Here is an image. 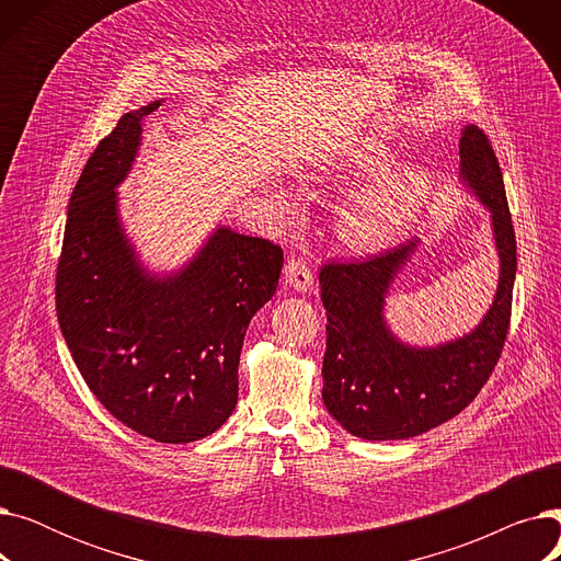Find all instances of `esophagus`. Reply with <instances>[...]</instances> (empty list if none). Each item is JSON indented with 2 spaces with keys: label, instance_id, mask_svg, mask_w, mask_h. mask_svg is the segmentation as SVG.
Masks as SVG:
<instances>
[{
  "label": "esophagus",
  "instance_id": "obj_1",
  "mask_svg": "<svg viewBox=\"0 0 561 561\" xmlns=\"http://www.w3.org/2000/svg\"><path fill=\"white\" fill-rule=\"evenodd\" d=\"M286 282L296 290H307L313 284V268L311 261L305 254H293L284 265Z\"/></svg>",
  "mask_w": 561,
  "mask_h": 561
}]
</instances>
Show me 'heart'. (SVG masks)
Segmentation results:
<instances>
[{
    "label": "heart",
    "mask_w": 561,
    "mask_h": 561,
    "mask_svg": "<svg viewBox=\"0 0 561 561\" xmlns=\"http://www.w3.org/2000/svg\"><path fill=\"white\" fill-rule=\"evenodd\" d=\"M385 154L379 142H364L357 152L364 161H375ZM427 193L425 174L414 170L385 172L373 182L350 195L343 225L347 236L359 245H375L387 241L411 216L416 214Z\"/></svg>",
    "instance_id": "heart-1"
}]
</instances>
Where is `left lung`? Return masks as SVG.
Segmentation results:
<instances>
[{"mask_svg":"<svg viewBox=\"0 0 561 561\" xmlns=\"http://www.w3.org/2000/svg\"><path fill=\"white\" fill-rule=\"evenodd\" d=\"M463 182L489 206L500 284L493 307L463 339L438 347L402 345L387 328L385 296L416 243L366 261H330L320 268V300L328 311L322 400L355 436L393 440L419 436L455 419L478 398L510 332L516 277V236L489 136L470 125L459 140Z\"/></svg>","mask_w":561,"mask_h":561,"instance_id":"left-lung-1","label":"left lung"}]
</instances>
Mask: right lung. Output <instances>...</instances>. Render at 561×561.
Segmentation results:
<instances>
[{"mask_svg":"<svg viewBox=\"0 0 561 561\" xmlns=\"http://www.w3.org/2000/svg\"><path fill=\"white\" fill-rule=\"evenodd\" d=\"M159 104L125 113L85 161L56 265V316L111 416L161 444H188L231 416L245 330L277 290L284 252L220 227L180 275L138 268L115 186L136 157L140 121Z\"/></svg>","mask_w":561,"mask_h":561,"instance_id":"1","label":"right lung"}]
</instances>
